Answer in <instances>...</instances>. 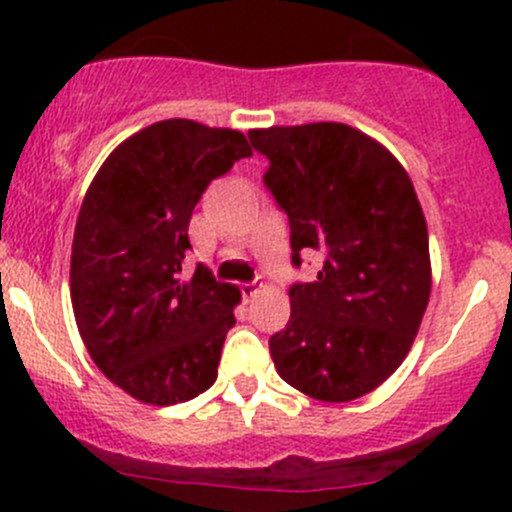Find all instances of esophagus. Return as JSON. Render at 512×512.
Segmentation results:
<instances>
[{"label": "esophagus", "instance_id": "34e87169", "mask_svg": "<svg viewBox=\"0 0 512 512\" xmlns=\"http://www.w3.org/2000/svg\"><path fill=\"white\" fill-rule=\"evenodd\" d=\"M240 289H242V297L252 299V297H255V292H257V285H255V282H245V285H242Z\"/></svg>", "mask_w": 512, "mask_h": 512}]
</instances>
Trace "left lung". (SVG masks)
<instances>
[{
    "label": "left lung",
    "instance_id": "obj_1",
    "mask_svg": "<svg viewBox=\"0 0 512 512\" xmlns=\"http://www.w3.org/2000/svg\"><path fill=\"white\" fill-rule=\"evenodd\" d=\"M270 165L265 188L289 220L292 265L322 252L314 282L289 287L292 314L270 337L275 369L319 401H352L409 354L431 294L428 230L411 178L344 123L247 133Z\"/></svg>",
    "mask_w": 512,
    "mask_h": 512
}]
</instances>
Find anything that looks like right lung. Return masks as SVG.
<instances>
[{"instance_id": "1", "label": "right lung", "mask_w": 512, "mask_h": 512, "mask_svg": "<svg viewBox=\"0 0 512 512\" xmlns=\"http://www.w3.org/2000/svg\"><path fill=\"white\" fill-rule=\"evenodd\" d=\"M252 156L245 136L170 118L123 141L96 173L71 247V304L98 369L143 404L195 399L218 379L235 285L183 277L208 185Z\"/></svg>"}]
</instances>
